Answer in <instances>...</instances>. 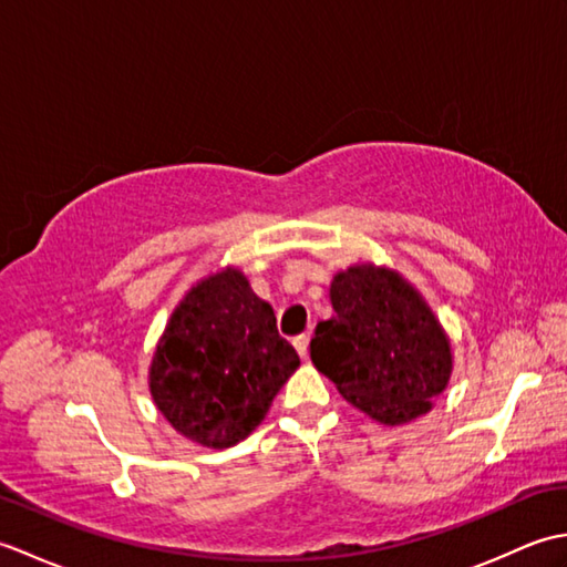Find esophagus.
<instances>
[{
	"instance_id": "34e87169",
	"label": "esophagus",
	"mask_w": 567,
	"mask_h": 567,
	"mask_svg": "<svg viewBox=\"0 0 567 567\" xmlns=\"http://www.w3.org/2000/svg\"><path fill=\"white\" fill-rule=\"evenodd\" d=\"M292 343L297 348V353L307 360V355H309V336L307 333H299V336H295Z\"/></svg>"
}]
</instances>
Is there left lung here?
Returning <instances> with one entry per match:
<instances>
[{
	"mask_svg": "<svg viewBox=\"0 0 567 567\" xmlns=\"http://www.w3.org/2000/svg\"><path fill=\"white\" fill-rule=\"evenodd\" d=\"M336 317L319 321L311 363L346 402L382 424H404L431 409L451 378V343L400 275L355 265L331 282Z\"/></svg>",
	"mask_w": 567,
	"mask_h": 567,
	"instance_id": "left-lung-1",
	"label": "left lung"
}]
</instances>
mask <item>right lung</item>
Instances as JSON below:
<instances>
[{
    "instance_id": "right-lung-1",
    "label": "right lung",
    "mask_w": 567,
    "mask_h": 567,
    "mask_svg": "<svg viewBox=\"0 0 567 567\" xmlns=\"http://www.w3.org/2000/svg\"><path fill=\"white\" fill-rule=\"evenodd\" d=\"M297 365L272 307L238 270H224L175 309L153 358L151 394L183 436L228 449L260 424Z\"/></svg>"
}]
</instances>
